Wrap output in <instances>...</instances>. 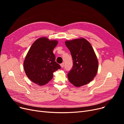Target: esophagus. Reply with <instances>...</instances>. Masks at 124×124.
Returning <instances> with one entry per match:
<instances>
[{"mask_svg": "<svg viewBox=\"0 0 124 124\" xmlns=\"http://www.w3.org/2000/svg\"><path fill=\"white\" fill-rule=\"evenodd\" d=\"M61 66L62 68H63V67H64V62H62V63H61Z\"/></svg>", "mask_w": 124, "mask_h": 124, "instance_id": "34e87169", "label": "esophagus"}]
</instances>
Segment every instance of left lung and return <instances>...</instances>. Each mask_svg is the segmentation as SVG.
<instances>
[{
	"mask_svg": "<svg viewBox=\"0 0 124 124\" xmlns=\"http://www.w3.org/2000/svg\"><path fill=\"white\" fill-rule=\"evenodd\" d=\"M65 44L73 62L72 68L68 74L69 82L76 87L89 83L98 69V61L92 45L83 38L67 40Z\"/></svg>",
	"mask_w": 124,
	"mask_h": 124,
	"instance_id": "obj_1",
	"label": "left lung"
}]
</instances>
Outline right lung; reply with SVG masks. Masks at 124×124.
I'll list each match as a JSON object with an SVG mask.
<instances>
[{
    "instance_id": "right-lung-1",
    "label": "right lung",
    "mask_w": 124,
    "mask_h": 124,
    "mask_svg": "<svg viewBox=\"0 0 124 124\" xmlns=\"http://www.w3.org/2000/svg\"><path fill=\"white\" fill-rule=\"evenodd\" d=\"M58 41L41 37L33 43L24 61V69L27 77L40 86L47 84L53 77V73L61 69L55 62L53 51Z\"/></svg>"
}]
</instances>
